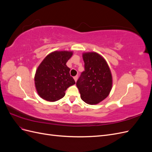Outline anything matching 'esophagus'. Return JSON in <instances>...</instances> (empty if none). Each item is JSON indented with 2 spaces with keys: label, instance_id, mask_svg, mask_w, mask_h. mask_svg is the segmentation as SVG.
<instances>
[{
  "label": "esophagus",
  "instance_id": "34e87169",
  "mask_svg": "<svg viewBox=\"0 0 152 152\" xmlns=\"http://www.w3.org/2000/svg\"><path fill=\"white\" fill-rule=\"evenodd\" d=\"M73 79H74V80H75V82H77V79H78V76H77V75L75 76L74 77H73Z\"/></svg>",
  "mask_w": 152,
  "mask_h": 152
}]
</instances>
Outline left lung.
Returning <instances> with one entry per match:
<instances>
[{"label": "left lung", "mask_w": 152, "mask_h": 152, "mask_svg": "<svg viewBox=\"0 0 152 152\" xmlns=\"http://www.w3.org/2000/svg\"><path fill=\"white\" fill-rule=\"evenodd\" d=\"M84 71L76 85L81 99L87 104H96L108 96L112 87V77L108 64L96 53L83 54Z\"/></svg>", "instance_id": "obj_1"}]
</instances>
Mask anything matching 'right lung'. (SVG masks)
Wrapping results in <instances>:
<instances>
[{
	"label": "right lung",
	"instance_id": "1",
	"mask_svg": "<svg viewBox=\"0 0 152 152\" xmlns=\"http://www.w3.org/2000/svg\"><path fill=\"white\" fill-rule=\"evenodd\" d=\"M72 52L54 51L44 58L35 76V84L39 95L49 102L63 98L68 87L75 84L66 63Z\"/></svg>",
	"mask_w": 152,
	"mask_h": 152
}]
</instances>
